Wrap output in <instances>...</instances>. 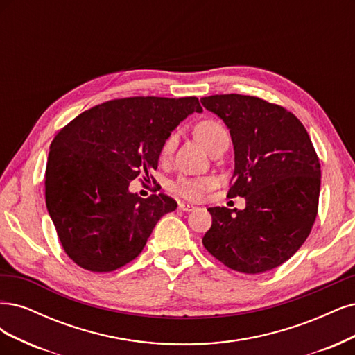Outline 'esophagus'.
<instances>
[{
  "mask_svg": "<svg viewBox=\"0 0 355 355\" xmlns=\"http://www.w3.org/2000/svg\"><path fill=\"white\" fill-rule=\"evenodd\" d=\"M196 207H193V205L190 203H186V202H180L178 203V209L180 211H184V212H189V211H193Z\"/></svg>",
  "mask_w": 355,
  "mask_h": 355,
  "instance_id": "1",
  "label": "esophagus"
}]
</instances>
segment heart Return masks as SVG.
<instances>
[{
	"instance_id": "heart-1",
	"label": "heart",
	"mask_w": 355,
	"mask_h": 355,
	"mask_svg": "<svg viewBox=\"0 0 355 355\" xmlns=\"http://www.w3.org/2000/svg\"><path fill=\"white\" fill-rule=\"evenodd\" d=\"M224 134H227V131L223 125L220 122L212 121V119L202 121L196 125V127H194V135L198 137V140L205 146L207 150H209L212 144ZM175 140H177L175 134H171L164 141V144L161 147V153H159L162 161H165V159L171 155V152H173V148L175 146ZM212 184H214V181L209 177H184V175H181L171 182L169 187L181 198L196 200V199L202 198L205 191H208L212 187Z\"/></svg>"
}]
</instances>
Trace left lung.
Masks as SVG:
<instances>
[{
	"mask_svg": "<svg viewBox=\"0 0 355 355\" xmlns=\"http://www.w3.org/2000/svg\"><path fill=\"white\" fill-rule=\"evenodd\" d=\"M230 130L233 184L243 211L214 207L202 243L228 268L259 274L288 261L310 234L322 171L310 135L293 113L262 98L216 94L200 98Z\"/></svg>",
	"mask_w": 355,
	"mask_h": 355,
	"instance_id": "8db88e82",
	"label": "left lung"
}]
</instances>
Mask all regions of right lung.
<instances>
[{"label": "right lung", "instance_id": "right-lung-1", "mask_svg": "<svg viewBox=\"0 0 355 355\" xmlns=\"http://www.w3.org/2000/svg\"><path fill=\"white\" fill-rule=\"evenodd\" d=\"M193 112H202L196 97L118 98L85 110L54 137L45 203L75 264L94 272L123 267L177 209L164 193L141 199L128 187L157 168L164 141Z\"/></svg>", "mask_w": 355, "mask_h": 355}]
</instances>
